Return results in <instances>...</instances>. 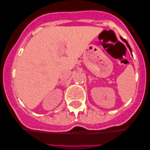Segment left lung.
Masks as SVG:
<instances>
[{
  "label": "left lung",
  "instance_id": "8db88e82",
  "mask_svg": "<svg viewBox=\"0 0 150 150\" xmlns=\"http://www.w3.org/2000/svg\"><path fill=\"white\" fill-rule=\"evenodd\" d=\"M120 39H121V40H122V41L124 42V43H125V44H126V46H128V48H129V50H130V51H131V54H132V50H131V46H129V44H128V42H127V40H125V39H124V38H122V37H120Z\"/></svg>",
  "mask_w": 150,
  "mask_h": 150
}]
</instances>
